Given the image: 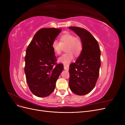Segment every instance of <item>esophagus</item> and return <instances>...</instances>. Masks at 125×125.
<instances>
[{"mask_svg": "<svg viewBox=\"0 0 125 125\" xmlns=\"http://www.w3.org/2000/svg\"><path fill=\"white\" fill-rule=\"evenodd\" d=\"M64 67V69L66 70H69V66L68 65H63Z\"/></svg>", "mask_w": 125, "mask_h": 125, "instance_id": "1", "label": "esophagus"}]
</instances>
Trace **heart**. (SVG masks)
<instances>
[{"label":"heart","instance_id":"1","mask_svg":"<svg viewBox=\"0 0 125 125\" xmlns=\"http://www.w3.org/2000/svg\"><path fill=\"white\" fill-rule=\"evenodd\" d=\"M60 42L54 40L52 46L55 53L57 55L61 54L62 47H66V54H63L59 58L58 61L64 65L68 64L73 60L74 54L75 56L80 54L82 49L81 41L78 37L70 33H66L62 35L60 38Z\"/></svg>","mask_w":125,"mask_h":125}]
</instances>
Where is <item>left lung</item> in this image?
Segmentation results:
<instances>
[{"label":"left lung","instance_id":"obj_1","mask_svg":"<svg viewBox=\"0 0 125 125\" xmlns=\"http://www.w3.org/2000/svg\"><path fill=\"white\" fill-rule=\"evenodd\" d=\"M80 37L82 50L75 62L69 66V85L71 91L78 95H84L94 89L99 75L101 51L97 41L84 29L71 26Z\"/></svg>","mask_w":125,"mask_h":125}]
</instances>
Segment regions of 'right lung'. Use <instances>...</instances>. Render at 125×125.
Segmentation results:
<instances>
[{
  "instance_id": "right-lung-1",
  "label": "right lung",
  "mask_w": 125,
  "mask_h": 125,
  "mask_svg": "<svg viewBox=\"0 0 125 125\" xmlns=\"http://www.w3.org/2000/svg\"><path fill=\"white\" fill-rule=\"evenodd\" d=\"M61 29L44 28L37 31L26 50L24 72L30 91L35 96L46 97L53 92L63 69L56 64L52 44Z\"/></svg>"
}]
</instances>
